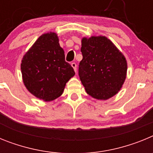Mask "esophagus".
Instances as JSON below:
<instances>
[{
  "instance_id": "esophagus-1",
  "label": "esophagus",
  "mask_w": 153,
  "mask_h": 153,
  "mask_svg": "<svg viewBox=\"0 0 153 153\" xmlns=\"http://www.w3.org/2000/svg\"><path fill=\"white\" fill-rule=\"evenodd\" d=\"M71 66H72V67L73 68H74V71H75L76 73V63H71Z\"/></svg>"
}]
</instances>
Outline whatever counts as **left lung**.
I'll return each mask as SVG.
<instances>
[{
    "label": "left lung",
    "mask_w": 153,
    "mask_h": 153,
    "mask_svg": "<svg viewBox=\"0 0 153 153\" xmlns=\"http://www.w3.org/2000/svg\"><path fill=\"white\" fill-rule=\"evenodd\" d=\"M83 60L79 76L85 90L93 98L106 100L121 90L127 72L123 53L105 36L83 37Z\"/></svg>",
    "instance_id": "left-lung-1"
}]
</instances>
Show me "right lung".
I'll list each match as a JSON object with an SVG mask.
<instances>
[{
	"label": "right lung",
	"instance_id": "1",
	"mask_svg": "<svg viewBox=\"0 0 153 153\" xmlns=\"http://www.w3.org/2000/svg\"><path fill=\"white\" fill-rule=\"evenodd\" d=\"M21 69L28 91L47 102L61 96L66 83L75 75L65 61L64 51L54 32L44 33L35 41L23 56Z\"/></svg>",
	"mask_w": 153,
	"mask_h": 153
}]
</instances>
